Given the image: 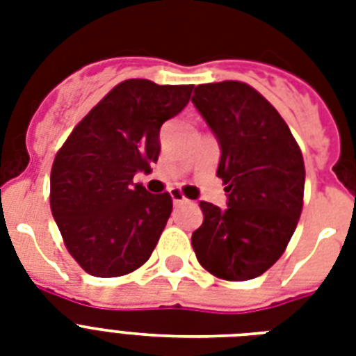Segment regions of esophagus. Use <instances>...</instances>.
I'll return each instance as SVG.
<instances>
[{
	"label": "esophagus",
	"instance_id": "34e87169",
	"mask_svg": "<svg viewBox=\"0 0 356 356\" xmlns=\"http://www.w3.org/2000/svg\"><path fill=\"white\" fill-rule=\"evenodd\" d=\"M170 195H172V201L173 205H181V203H186V197H184L177 188H172L170 190Z\"/></svg>",
	"mask_w": 356,
	"mask_h": 356
}]
</instances>
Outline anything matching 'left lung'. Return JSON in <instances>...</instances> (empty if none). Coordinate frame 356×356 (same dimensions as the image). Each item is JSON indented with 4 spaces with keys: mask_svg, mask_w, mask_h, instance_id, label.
<instances>
[{
    "mask_svg": "<svg viewBox=\"0 0 356 356\" xmlns=\"http://www.w3.org/2000/svg\"><path fill=\"white\" fill-rule=\"evenodd\" d=\"M192 103L220 144L227 209L201 201L192 248L225 281L262 275L284 253L303 209L305 164L275 107L240 81L195 86Z\"/></svg>",
    "mask_w": 356,
    "mask_h": 356,
    "instance_id": "8db88e82",
    "label": "left lung"
}]
</instances>
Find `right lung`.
<instances>
[{"label":"right lung","instance_id":"obj_1","mask_svg":"<svg viewBox=\"0 0 356 356\" xmlns=\"http://www.w3.org/2000/svg\"><path fill=\"white\" fill-rule=\"evenodd\" d=\"M192 85L127 79L114 86L58 149L51 212L70 254L94 277H120L149 259L172 197L134 184L159 161L162 123L190 102Z\"/></svg>","mask_w":356,"mask_h":356}]
</instances>
